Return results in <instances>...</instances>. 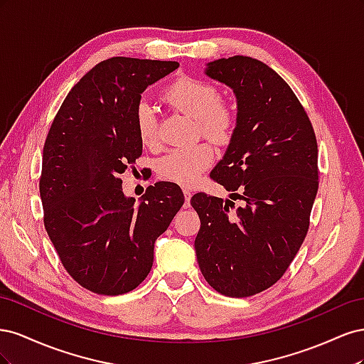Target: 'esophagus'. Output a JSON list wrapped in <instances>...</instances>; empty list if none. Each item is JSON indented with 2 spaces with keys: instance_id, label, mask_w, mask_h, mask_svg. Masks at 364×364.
I'll use <instances>...</instances> for the list:
<instances>
[{
  "instance_id": "esophagus-1",
  "label": "esophagus",
  "mask_w": 364,
  "mask_h": 364,
  "mask_svg": "<svg viewBox=\"0 0 364 364\" xmlns=\"http://www.w3.org/2000/svg\"><path fill=\"white\" fill-rule=\"evenodd\" d=\"M183 196H185V203H183V208H190V200H191V190L190 188H183Z\"/></svg>"
}]
</instances>
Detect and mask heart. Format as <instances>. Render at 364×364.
Here are the masks:
<instances>
[{
    "instance_id": "heart-1",
    "label": "heart",
    "mask_w": 364,
    "mask_h": 364,
    "mask_svg": "<svg viewBox=\"0 0 364 364\" xmlns=\"http://www.w3.org/2000/svg\"><path fill=\"white\" fill-rule=\"evenodd\" d=\"M162 102L174 111L196 119L200 135L214 144H226L235 129V112L229 105L220 102L217 87L194 77H179L165 87ZM135 126L142 146L155 149L159 144L158 121L147 105L136 109ZM214 150L209 144H196L171 150L159 162L158 173L162 179L179 185H191L213 164Z\"/></svg>"
}]
</instances>
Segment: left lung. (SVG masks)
<instances>
[{
	"label": "left lung",
	"instance_id": "obj_1",
	"mask_svg": "<svg viewBox=\"0 0 364 364\" xmlns=\"http://www.w3.org/2000/svg\"><path fill=\"white\" fill-rule=\"evenodd\" d=\"M205 73L237 97V126L211 178L245 205L191 197L200 218L196 255L215 291L247 297L278 282L304 243L318 188L317 141L291 87L266 63L232 56Z\"/></svg>",
	"mask_w": 364,
	"mask_h": 364
}]
</instances>
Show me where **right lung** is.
Instances as JSON below:
<instances>
[{
	"label": "right lung",
	"mask_w": 364,
	"mask_h": 364,
	"mask_svg": "<svg viewBox=\"0 0 364 364\" xmlns=\"http://www.w3.org/2000/svg\"><path fill=\"white\" fill-rule=\"evenodd\" d=\"M178 62L111 58L68 92L43 144V225L70 277L97 294L136 289L153 266L156 238L183 205L173 182L150 185L139 205L119 174L141 156V94Z\"/></svg>",
	"instance_id": "1"
}]
</instances>
